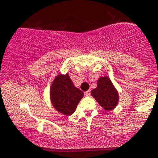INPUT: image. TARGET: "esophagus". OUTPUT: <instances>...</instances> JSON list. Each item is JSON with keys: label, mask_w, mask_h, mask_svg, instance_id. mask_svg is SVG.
<instances>
[{"label": "esophagus", "mask_w": 158, "mask_h": 158, "mask_svg": "<svg viewBox=\"0 0 158 158\" xmlns=\"http://www.w3.org/2000/svg\"><path fill=\"white\" fill-rule=\"evenodd\" d=\"M84 95H85V96H90V90H87V91L84 92Z\"/></svg>", "instance_id": "1"}]
</instances>
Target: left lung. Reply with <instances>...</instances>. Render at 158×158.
<instances>
[{
  "label": "left lung",
  "mask_w": 158,
  "mask_h": 158,
  "mask_svg": "<svg viewBox=\"0 0 158 158\" xmlns=\"http://www.w3.org/2000/svg\"><path fill=\"white\" fill-rule=\"evenodd\" d=\"M98 87L91 90V95L106 110L114 108L119 101L118 92L107 76L98 80Z\"/></svg>",
  "instance_id": "obj_1"
}]
</instances>
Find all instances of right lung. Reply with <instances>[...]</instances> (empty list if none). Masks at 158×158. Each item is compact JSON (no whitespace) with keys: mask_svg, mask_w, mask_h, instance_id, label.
<instances>
[{"mask_svg":"<svg viewBox=\"0 0 158 158\" xmlns=\"http://www.w3.org/2000/svg\"><path fill=\"white\" fill-rule=\"evenodd\" d=\"M83 97L84 93L74 85L68 74L57 75L51 84V103L56 110L67 116L75 111Z\"/></svg>","mask_w":158,"mask_h":158,"instance_id":"right-lung-1","label":"right lung"}]
</instances>
